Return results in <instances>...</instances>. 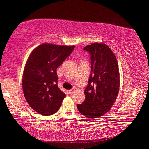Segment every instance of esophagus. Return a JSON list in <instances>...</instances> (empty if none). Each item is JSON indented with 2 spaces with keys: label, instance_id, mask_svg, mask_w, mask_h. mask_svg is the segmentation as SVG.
Wrapping results in <instances>:
<instances>
[{
  "label": "esophagus",
  "instance_id": "obj_1",
  "mask_svg": "<svg viewBox=\"0 0 149 149\" xmlns=\"http://www.w3.org/2000/svg\"><path fill=\"white\" fill-rule=\"evenodd\" d=\"M68 92H69V94H70V95H72V94H73V93H74L75 92V89H72V90H70Z\"/></svg>",
  "mask_w": 149,
  "mask_h": 149
}]
</instances>
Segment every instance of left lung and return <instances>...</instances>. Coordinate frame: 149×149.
<instances>
[{"instance_id":"1","label":"left lung","mask_w":149,"mask_h":149,"mask_svg":"<svg viewBox=\"0 0 149 149\" xmlns=\"http://www.w3.org/2000/svg\"><path fill=\"white\" fill-rule=\"evenodd\" d=\"M84 50L90 52L91 74L84 93L85 100L77 104L80 113L88 118H97L108 112L119 93L120 72L116 57L104 43L95 42Z\"/></svg>"}]
</instances>
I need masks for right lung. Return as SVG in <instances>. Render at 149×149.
<instances>
[{"mask_svg":"<svg viewBox=\"0 0 149 149\" xmlns=\"http://www.w3.org/2000/svg\"><path fill=\"white\" fill-rule=\"evenodd\" d=\"M74 47L42 43L29 54L24 70L22 88L27 103L39 114L50 116L59 110L65 95L58 87L56 69Z\"/></svg>","mask_w":149,"mask_h":149,"instance_id":"right-lung-1","label":"right lung"}]
</instances>
